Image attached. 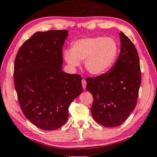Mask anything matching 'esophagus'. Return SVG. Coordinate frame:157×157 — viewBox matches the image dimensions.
I'll list each match as a JSON object with an SVG mask.
<instances>
[{"label": "esophagus", "instance_id": "1", "mask_svg": "<svg viewBox=\"0 0 157 157\" xmlns=\"http://www.w3.org/2000/svg\"><path fill=\"white\" fill-rule=\"evenodd\" d=\"M86 84H87V82L85 81V79H82V87L83 89H85L86 87Z\"/></svg>", "mask_w": 157, "mask_h": 157}]
</instances>
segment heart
I'll list each match as a JSON object with an SVG mask.
<instances>
[{
	"instance_id": "b5f03b06",
	"label": "heart",
	"mask_w": 157,
	"mask_h": 157,
	"mask_svg": "<svg viewBox=\"0 0 157 157\" xmlns=\"http://www.w3.org/2000/svg\"><path fill=\"white\" fill-rule=\"evenodd\" d=\"M118 44L112 37H85L75 41L72 49H66L63 57L71 68L75 69L85 61V67L92 75L105 73L114 64Z\"/></svg>"
}]
</instances>
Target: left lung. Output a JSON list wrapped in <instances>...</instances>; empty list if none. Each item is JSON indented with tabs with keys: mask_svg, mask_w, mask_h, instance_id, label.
Returning <instances> with one entry per match:
<instances>
[{
	"mask_svg": "<svg viewBox=\"0 0 157 157\" xmlns=\"http://www.w3.org/2000/svg\"><path fill=\"white\" fill-rule=\"evenodd\" d=\"M120 54L108 72L86 78L94 97L91 113L100 124L117 126L134 110L141 82L140 59L131 40L120 32Z\"/></svg>",
	"mask_w": 157,
	"mask_h": 157,
	"instance_id": "left-lung-1",
	"label": "left lung"
}]
</instances>
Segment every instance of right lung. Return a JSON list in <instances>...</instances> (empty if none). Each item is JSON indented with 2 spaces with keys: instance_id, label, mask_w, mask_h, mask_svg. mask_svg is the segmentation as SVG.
Returning a JSON list of instances; mask_svg holds the SVG:
<instances>
[{
  "instance_id": "add662e5",
  "label": "right lung",
  "mask_w": 157,
  "mask_h": 157,
  "mask_svg": "<svg viewBox=\"0 0 157 157\" xmlns=\"http://www.w3.org/2000/svg\"><path fill=\"white\" fill-rule=\"evenodd\" d=\"M67 30L37 32L25 41L14 62L13 79L24 115L45 131L60 128L68 108L82 91V77L62 71Z\"/></svg>"
}]
</instances>
